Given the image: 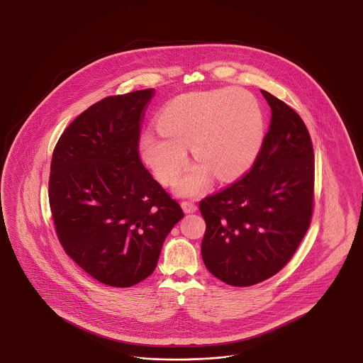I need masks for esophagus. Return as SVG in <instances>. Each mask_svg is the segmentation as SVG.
<instances>
[{"instance_id":"obj_1","label":"esophagus","mask_w":363,"mask_h":363,"mask_svg":"<svg viewBox=\"0 0 363 363\" xmlns=\"http://www.w3.org/2000/svg\"><path fill=\"white\" fill-rule=\"evenodd\" d=\"M181 207L184 209V212H186V213H193V212L197 211V206L191 201H182Z\"/></svg>"}]
</instances>
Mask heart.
Listing matches in <instances>:
<instances>
[{"label":"heart","instance_id":"1","mask_svg":"<svg viewBox=\"0 0 363 363\" xmlns=\"http://www.w3.org/2000/svg\"><path fill=\"white\" fill-rule=\"evenodd\" d=\"M157 126L141 133L140 155L163 185H172L186 164L190 145L197 162L175 184V193L184 197L204 193L212 173L219 181L243 175L265 138L259 99L240 88L181 94L160 110Z\"/></svg>","mask_w":363,"mask_h":363}]
</instances>
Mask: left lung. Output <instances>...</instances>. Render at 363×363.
<instances>
[{
	"instance_id": "1",
	"label": "left lung",
	"mask_w": 363,
	"mask_h": 363,
	"mask_svg": "<svg viewBox=\"0 0 363 363\" xmlns=\"http://www.w3.org/2000/svg\"><path fill=\"white\" fill-rule=\"evenodd\" d=\"M261 94L272 117L255 166L200 201L207 225L204 264L213 277L237 287L277 274L303 240L313 212L314 152L308 128L290 106Z\"/></svg>"
}]
</instances>
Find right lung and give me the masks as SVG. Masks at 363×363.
Returning a JSON list of instances; mask_svg holds the SVG:
<instances>
[{
  "label": "right lung",
  "instance_id": "right-lung-1",
  "mask_svg": "<svg viewBox=\"0 0 363 363\" xmlns=\"http://www.w3.org/2000/svg\"><path fill=\"white\" fill-rule=\"evenodd\" d=\"M154 95L150 88L92 104L52 152L49 201L58 240L88 275L113 287L150 277L184 218L138 155L140 125Z\"/></svg>",
  "mask_w": 363,
  "mask_h": 363
}]
</instances>
